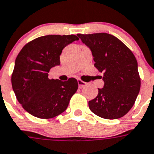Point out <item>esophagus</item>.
Segmentation results:
<instances>
[{"mask_svg":"<svg viewBox=\"0 0 154 154\" xmlns=\"http://www.w3.org/2000/svg\"><path fill=\"white\" fill-rule=\"evenodd\" d=\"M77 83H78V86H79L80 88H83L84 87H85L87 85L86 82H84L81 80H77Z\"/></svg>","mask_w":154,"mask_h":154,"instance_id":"obj_1","label":"esophagus"}]
</instances>
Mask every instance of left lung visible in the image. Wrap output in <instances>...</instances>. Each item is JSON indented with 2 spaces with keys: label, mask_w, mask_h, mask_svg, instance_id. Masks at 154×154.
Returning a JSON list of instances; mask_svg holds the SVG:
<instances>
[{
  "label": "left lung",
  "mask_w": 154,
  "mask_h": 154,
  "mask_svg": "<svg viewBox=\"0 0 154 154\" xmlns=\"http://www.w3.org/2000/svg\"><path fill=\"white\" fill-rule=\"evenodd\" d=\"M91 51L95 66L104 86L89 109L102 118L118 119L131 109L140 90V77L135 55L118 38L106 33L77 34Z\"/></svg>",
  "instance_id": "1"
}]
</instances>
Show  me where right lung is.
<instances>
[{
  "mask_svg": "<svg viewBox=\"0 0 154 154\" xmlns=\"http://www.w3.org/2000/svg\"><path fill=\"white\" fill-rule=\"evenodd\" d=\"M79 38L75 35H46L24 46L15 59L12 88L19 103L34 117L49 119L61 114L77 91L75 78L66 81L48 78L50 69L60 65L63 48Z\"/></svg>",
  "mask_w": 154,
  "mask_h": 154,
  "instance_id": "obj_1",
  "label": "right lung"
}]
</instances>
